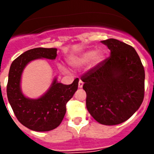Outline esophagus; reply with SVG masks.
Listing matches in <instances>:
<instances>
[{
	"label": "esophagus",
	"mask_w": 154,
	"mask_h": 154,
	"mask_svg": "<svg viewBox=\"0 0 154 154\" xmlns=\"http://www.w3.org/2000/svg\"><path fill=\"white\" fill-rule=\"evenodd\" d=\"M82 86H83V82L80 79L79 82V88H82Z\"/></svg>",
	"instance_id": "obj_1"
}]
</instances>
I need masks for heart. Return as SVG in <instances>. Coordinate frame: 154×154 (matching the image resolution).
Returning <instances> with one entry per match:
<instances>
[{
    "label": "heart",
    "instance_id": "1",
    "mask_svg": "<svg viewBox=\"0 0 154 154\" xmlns=\"http://www.w3.org/2000/svg\"><path fill=\"white\" fill-rule=\"evenodd\" d=\"M103 57H104V55H103V52L102 51H96L94 50H90V51H88L84 53L83 55H82L79 58H78L77 60L72 61L70 63L74 66H77V65L89 63L92 60L96 62H99L103 60ZM62 69L65 71V69H63V68Z\"/></svg>",
    "mask_w": 154,
    "mask_h": 154
}]
</instances>
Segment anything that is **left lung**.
<instances>
[{"label": "left lung", "mask_w": 154, "mask_h": 154, "mask_svg": "<svg viewBox=\"0 0 154 154\" xmlns=\"http://www.w3.org/2000/svg\"><path fill=\"white\" fill-rule=\"evenodd\" d=\"M110 56L81 76L86 108L98 123L117 125L130 119L144 98L145 72L132 46L114 38L102 41Z\"/></svg>", "instance_id": "8db88e82"}]
</instances>
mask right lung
Masks as SVG:
<instances>
[{
  "instance_id": "right-lung-1",
  "label": "right lung",
  "mask_w": 154,
  "mask_h": 154,
  "mask_svg": "<svg viewBox=\"0 0 154 154\" xmlns=\"http://www.w3.org/2000/svg\"><path fill=\"white\" fill-rule=\"evenodd\" d=\"M56 48H36L21 54L11 65L7 85L8 101L17 120L34 131L54 130L62 123L66 112V104L78 89L79 79L71 85H63L54 80L51 87L38 99H29L20 89L21 73L25 65L37 58L55 59Z\"/></svg>"
}]
</instances>
